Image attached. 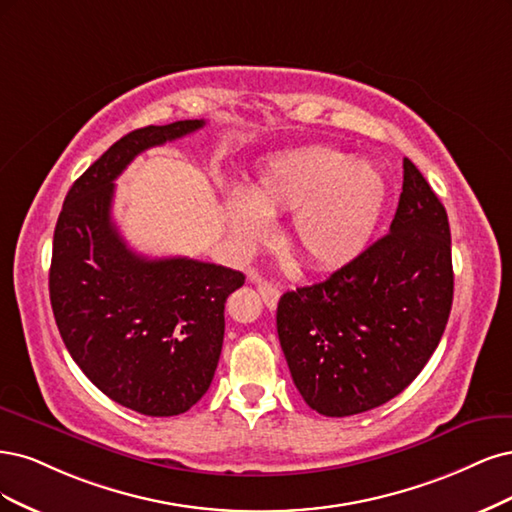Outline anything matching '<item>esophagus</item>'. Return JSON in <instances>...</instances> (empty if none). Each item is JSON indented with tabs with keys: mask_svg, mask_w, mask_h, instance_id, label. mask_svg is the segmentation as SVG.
I'll return each mask as SVG.
<instances>
[{
	"mask_svg": "<svg viewBox=\"0 0 512 512\" xmlns=\"http://www.w3.org/2000/svg\"><path fill=\"white\" fill-rule=\"evenodd\" d=\"M257 291H259V295H261L263 304H266L270 310L276 308L278 298H280V289H278L276 285L266 283V280H263V283H261V280H259V283H257Z\"/></svg>",
	"mask_w": 512,
	"mask_h": 512,
	"instance_id": "1",
	"label": "esophagus"
}]
</instances>
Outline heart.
Returning <instances> with one entry per match:
<instances>
[{
	"label": "heart",
	"mask_w": 512,
	"mask_h": 512,
	"mask_svg": "<svg viewBox=\"0 0 512 512\" xmlns=\"http://www.w3.org/2000/svg\"><path fill=\"white\" fill-rule=\"evenodd\" d=\"M385 200V178L372 163L310 146L270 157L246 195L225 197V214L234 238L251 244L270 234L268 217L293 212L295 251L312 268L336 270L366 251Z\"/></svg>",
	"instance_id": "b5f03b06"
}]
</instances>
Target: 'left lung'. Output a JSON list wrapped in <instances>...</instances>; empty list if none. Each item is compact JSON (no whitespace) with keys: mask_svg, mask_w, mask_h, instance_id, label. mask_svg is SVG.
Returning <instances> with one entry per match:
<instances>
[{"mask_svg":"<svg viewBox=\"0 0 512 512\" xmlns=\"http://www.w3.org/2000/svg\"><path fill=\"white\" fill-rule=\"evenodd\" d=\"M453 304L447 210L415 163L389 234L323 283L283 293L278 340L304 402L351 417L402 393L442 338Z\"/></svg>","mask_w":512,"mask_h":512,"instance_id":"8db88e82","label":"left lung"}]
</instances>
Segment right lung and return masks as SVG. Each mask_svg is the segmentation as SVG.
<instances>
[{"mask_svg": "<svg viewBox=\"0 0 512 512\" xmlns=\"http://www.w3.org/2000/svg\"><path fill=\"white\" fill-rule=\"evenodd\" d=\"M204 121L131 131L65 195L48 274L59 334L78 368L146 417L187 412L208 391L225 334V302L244 274L187 257L134 253L112 221L114 180L146 148Z\"/></svg>", "mask_w": 512, "mask_h": 512, "instance_id": "add662e5", "label": "right lung"}]
</instances>
